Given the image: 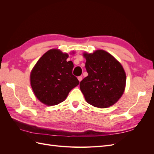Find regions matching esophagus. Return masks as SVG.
<instances>
[{
    "label": "esophagus",
    "instance_id": "1",
    "mask_svg": "<svg viewBox=\"0 0 154 154\" xmlns=\"http://www.w3.org/2000/svg\"><path fill=\"white\" fill-rule=\"evenodd\" d=\"M78 79L79 82H80L82 80V76H78Z\"/></svg>",
    "mask_w": 154,
    "mask_h": 154
}]
</instances>
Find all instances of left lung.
Returning a JSON list of instances; mask_svg holds the SVG:
<instances>
[{"label":"left lung","mask_w":154,"mask_h":154,"mask_svg":"<svg viewBox=\"0 0 154 154\" xmlns=\"http://www.w3.org/2000/svg\"><path fill=\"white\" fill-rule=\"evenodd\" d=\"M88 76L80 87L88 103L98 108L113 105L123 95L126 85L124 69L113 56L103 50L83 53Z\"/></svg>","instance_id":"obj_1"}]
</instances>
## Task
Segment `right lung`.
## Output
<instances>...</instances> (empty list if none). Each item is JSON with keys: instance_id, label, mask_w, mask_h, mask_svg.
<instances>
[{"instance_id": "1", "label": "right lung", "mask_w": 154, "mask_h": 154, "mask_svg": "<svg viewBox=\"0 0 154 154\" xmlns=\"http://www.w3.org/2000/svg\"><path fill=\"white\" fill-rule=\"evenodd\" d=\"M68 57L59 49L49 50L32 69V89L38 100L46 105L63 101L69 92L80 83L72 74L74 65L71 61H67Z\"/></svg>"}]
</instances>
